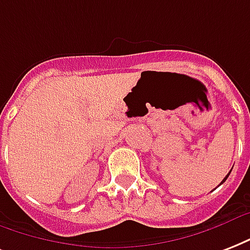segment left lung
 <instances>
[{
    "instance_id": "left-lung-1",
    "label": "left lung",
    "mask_w": 250,
    "mask_h": 250,
    "mask_svg": "<svg viewBox=\"0 0 250 250\" xmlns=\"http://www.w3.org/2000/svg\"><path fill=\"white\" fill-rule=\"evenodd\" d=\"M229 173H231V171H229ZM229 173H228V174H227V176H226V178H224V180L222 181V184H223V182H226V180H227V178H228V176H229Z\"/></svg>"
}]
</instances>
